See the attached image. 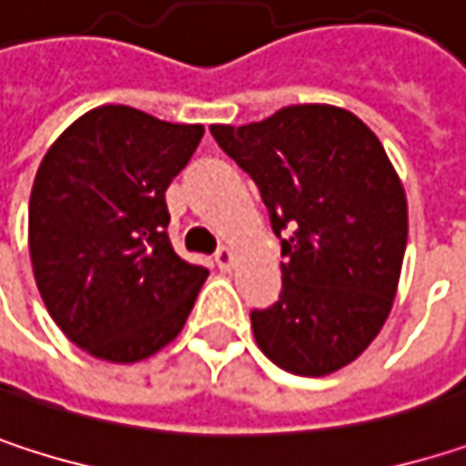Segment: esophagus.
<instances>
[{"label": "esophagus", "mask_w": 466, "mask_h": 466, "mask_svg": "<svg viewBox=\"0 0 466 466\" xmlns=\"http://www.w3.org/2000/svg\"><path fill=\"white\" fill-rule=\"evenodd\" d=\"M234 261H237V256H234L232 248H218V253H216V264H218V269H232Z\"/></svg>", "instance_id": "obj_1"}]
</instances>
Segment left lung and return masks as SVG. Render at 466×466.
<instances>
[{"mask_svg": "<svg viewBox=\"0 0 466 466\" xmlns=\"http://www.w3.org/2000/svg\"><path fill=\"white\" fill-rule=\"evenodd\" d=\"M253 177L280 237V299L253 310L261 353L321 378L359 359L383 329L408 245L402 180L375 132L331 105H291L245 127H210Z\"/></svg>", "mask_w": 466, "mask_h": 466, "instance_id": "left-lung-1", "label": "left lung"}]
</instances>
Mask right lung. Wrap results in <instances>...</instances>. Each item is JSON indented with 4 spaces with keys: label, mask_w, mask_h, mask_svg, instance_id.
Wrapping results in <instances>:
<instances>
[{
    "label": "right lung",
    "mask_w": 466,
    "mask_h": 466,
    "mask_svg": "<svg viewBox=\"0 0 466 466\" xmlns=\"http://www.w3.org/2000/svg\"><path fill=\"white\" fill-rule=\"evenodd\" d=\"M202 135L199 124L102 105L66 127L37 169L29 253L40 297L102 361L135 364L172 342L208 278L175 253L164 199Z\"/></svg>",
    "instance_id": "obj_1"
}]
</instances>
